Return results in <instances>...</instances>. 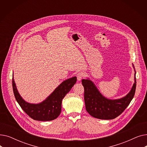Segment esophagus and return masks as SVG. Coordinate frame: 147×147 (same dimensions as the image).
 I'll use <instances>...</instances> for the list:
<instances>
[{
  "label": "esophagus",
  "mask_w": 147,
  "mask_h": 147,
  "mask_svg": "<svg viewBox=\"0 0 147 147\" xmlns=\"http://www.w3.org/2000/svg\"><path fill=\"white\" fill-rule=\"evenodd\" d=\"M84 77V73L83 71H79L77 74V78L78 81H80Z\"/></svg>",
  "instance_id": "1"
}]
</instances>
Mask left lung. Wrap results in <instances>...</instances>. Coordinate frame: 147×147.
Segmentation results:
<instances>
[{
    "instance_id": "obj_1",
    "label": "left lung",
    "mask_w": 147,
    "mask_h": 147,
    "mask_svg": "<svg viewBox=\"0 0 147 147\" xmlns=\"http://www.w3.org/2000/svg\"><path fill=\"white\" fill-rule=\"evenodd\" d=\"M135 74L136 71L135 83L129 94L118 99L106 98L90 80L83 79L82 83L84 87V99L88 113L92 117L99 119L111 120L118 117L125 111L135 95L136 86Z\"/></svg>"
}]
</instances>
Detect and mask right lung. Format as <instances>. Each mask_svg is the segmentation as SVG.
<instances>
[{
	"label": "right lung",
	"instance_id": "obj_1",
	"mask_svg": "<svg viewBox=\"0 0 147 147\" xmlns=\"http://www.w3.org/2000/svg\"><path fill=\"white\" fill-rule=\"evenodd\" d=\"M76 81V77L64 80L45 101L36 104L27 102L22 98L17 90L13 76L12 78V88L17 101L29 117L35 120L51 121L59 116L61 111L63 99L71 90Z\"/></svg>",
	"mask_w": 147,
	"mask_h": 147
}]
</instances>
